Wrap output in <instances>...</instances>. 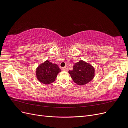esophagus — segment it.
<instances>
[{
    "label": "esophagus",
    "mask_w": 128,
    "mask_h": 128,
    "mask_svg": "<svg viewBox=\"0 0 128 128\" xmlns=\"http://www.w3.org/2000/svg\"><path fill=\"white\" fill-rule=\"evenodd\" d=\"M62 69V70L65 71V72H68V69L66 67H63Z\"/></svg>",
    "instance_id": "34e87169"
}]
</instances>
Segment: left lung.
<instances>
[{
	"mask_svg": "<svg viewBox=\"0 0 128 128\" xmlns=\"http://www.w3.org/2000/svg\"><path fill=\"white\" fill-rule=\"evenodd\" d=\"M74 82L78 85L86 84L94 78V69L91 65L80 60L73 66L72 70H69Z\"/></svg>",
	"mask_w": 128,
	"mask_h": 128,
	"instance_id": "obj_1",
	"label": "left lung"
}]
</instances>
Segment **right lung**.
<instances>
[{
	"label": "right lung",
	"mask_w": 128,
	"mask_h": 128,
	"mask_svg": "<svg viewBox=\"0 0 128 128\" xmlns=\"http://www.w3.org/2000/svg\"><path fill=\"white\" fill-rule=\"evenodd\" d=\"M60 72L61 69L56 64H53L46 60L37 67L36 74L40 82L49 84L56 80L58 74Z\"/></svg>",
	"instance_id": "obj_1"
}]
</instances>
